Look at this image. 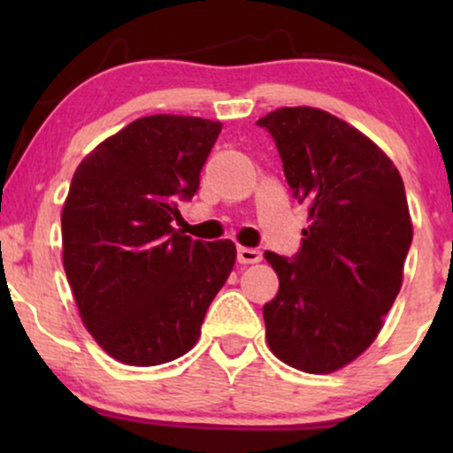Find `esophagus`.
I'll return each mask as SVG.
<instances>
[{"instance_id": "1", "label": "esophagus", "mask_w": 453, "mask_h": 453, "mask_svg": "<svg viewBox=\"0 0 453 453\" xmlns=\"http://www.w3.org/2000/svg\"><path fill=\"white\" fill-rule=\"evenodd\" d=\"M238 262L241 264H257L262 262V253L251 247H238Z\"/></svg>"}]
</instances>
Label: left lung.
Instances as JSON below:
<instances>
[{"label":"left lung","instance_id":"8db88e82","mask_svg":"<svg viewBox=\"0 0 453 453\" xmlns=\"http://www.w3.org/2000/svg\"><path fill=\"white\" fill-rule=\"evenodd\" d=\"M257 126L309 209L296 257L264 253L279 277L264 304L266 341L280 362L326 375L372 345L400 292L413 241L404 185L371 138L319 108H279Z\"/></svg>","mask_w":453,"mask_h":453}]
</instances>
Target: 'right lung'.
<instances>
[{"label": "right lung", "instance_id": "right-lung-1", "mask_svg": "<svg viewBox=\"0 0 453 453\" xmlns=\"http://www.w3.org/2000/svg\"><path fill=\"white\" fill-rule=\"evenodd\" d=\"M219 132L211 119L150 114L97 144L72 176L64 270L82 324L114 360L157 366L185 356L230 277L236 244L173 227Z\"/></svg>", "mask_w": 453, "mask_h": 453}]
</instances>
